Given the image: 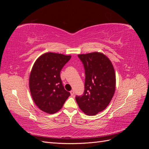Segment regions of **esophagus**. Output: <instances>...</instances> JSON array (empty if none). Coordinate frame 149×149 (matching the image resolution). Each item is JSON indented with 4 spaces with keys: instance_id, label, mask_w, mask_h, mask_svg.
<instances>
[{
    "instance_id": "34e87169",
    "label": "esophagus",
    "mask_w": 149,
    "mask_h": 149,
    "mask_svg": "<svg viewBox=\"0 0 149 149\" xmlns=\"http://www.w3.org/2000/svg\"><path fill=\"white\" fill-rule=\"evenodd\" d=\"M70 93H71V96H74V91H73V90H71V91H70Z\"/></svg>"
}]
</instances>
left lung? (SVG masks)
<instances>
[{
    "instance_id": "obj_1",
    "label": "left lung",
    "mask_w": 149,
    "mask_h": 149,
    "mask_svg": "<svg viewBox=\"0 0 149 149\" xmlns=\"http://www.w3.org/2000/svg\"><path fill=\"white\" fill-rule=\"evenodd\" d=\"M85 71L84 91L76 101L86 114L94 116L110 103L116 89V74L112 63L101 53L78 55Z\"/></svg>"
}]
</instances>
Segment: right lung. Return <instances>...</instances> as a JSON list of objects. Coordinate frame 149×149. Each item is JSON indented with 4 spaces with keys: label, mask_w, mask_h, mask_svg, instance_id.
Wrapping results in <instances>:
<instances>
[{
    "label": "right lung",
    "mask_w": 149,
    "mask_h": 149,
    "mask_svg": "<svg viewBox=\"0 0 149 149\" xmlns=\"http://www.w3.org/2000/svg\"><path fill=\"white\" fill-rule=\"evenodd\" d=\"M71 57L47 53L38 58L32 68L29 79L31 96L39 109L47 113L61 109L70 96L63 85L60 72Z\"/></svg>",
    "instance_id": "obj_1"
}]
</instances>
